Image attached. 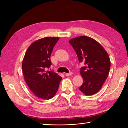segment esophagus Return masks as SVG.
I'll list each match as a JSON object with an SVG mask.
<instances>
[{
    "instance_id": "esophagus-1",
    "label": "esophagus",
    "mask_w": 128,
    "mask_h": 128,
    "mask_svg": "<svg viewBox=\"0 0 128 128\" xmlns=\"http://www.w3.org/2000/svg\"><path fill=\"white\" fill-rule=\"evenodd\" d=\"M72 72H69V73H66V74H65V75L66 76H70V75H72Z\"/></svg>"
}]
</instances>
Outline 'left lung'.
Listing matches in <instances>:
<instances>
[{"mask_svg":"<svg viewBox=\"0 0 128 128\" xmlns=\"http://www.w3.org/2000/svg\"><path fill=\"white\" fill-rule=\"evenodd\" d=\"M77 54L80 62L84 64L80 69L83 83L80 90L91 96L102 88L110 67L109 56L99 42L88 36H81L69 41Z\"/></svg>","mask_w":128,"mask_h":128,"instance_id":"1","label":"left lung"}]
</instances>
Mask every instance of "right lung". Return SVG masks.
<instances>
[{"label":"right lung","mask_w":128,"mask_h":128,"mask_svg":"<svg viewBox=\"0 0 128 128\" xmlns=\"http://www.w3.org/2000/svg\"><path fill=\"white\" fill-rule=\"evenodd\" d=\"M59 37H44L34 42L27 49L22 61L26 82L34 94L42 99L54 97L62 77L46 70L51 65L50 56Z\"/></svg>","instance_id":"obj_1"}]
</instances>
